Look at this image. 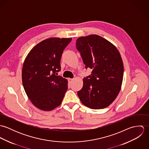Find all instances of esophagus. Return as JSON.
Returning <instances> with one entry per match:
<instances>
[{
    "label": "esophagus",
    "mask_w": 149,
    "mask_h": 149,
    "mask_svg": "<svg viewBox=\"0 0 149 149\" xmlns=\"http://www.w3.org/2000/svg\"><path fill=\"white\" fill-rule=\"evenodd\" d=\"M72 80H73V79H68V83L69 84H70L72 81Z\"/></svg>",
    "instance_id": "1"
}]
</instances>
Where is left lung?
<instances>
[{
  "instance_id": "left-lung-1",
  "label": "left lung",
  "mask_w": 149,
  "mask_h": 149,
  "mask_svg": "<svg viewBox=\"0 0 149 149\" xmlns=\"http://www.w3.org/2000/svg\"><path fill=\"white\" fill-rule=\"evenodd\" d=\"M76 46L85 68L92 70L83 79L79 97L89 108H104L114 101L121 88L124 72L121 56L113 45L97 35L79 38Z\"/></svg>"
}]
</instances>
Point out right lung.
I'll return each instance as SVG.
<instances>
[{"mask_svg": "<svg viewBox=\"0 0 149 149\" xmlns=\"http://www.w3.org/2000/svg\"><path fill=\"white\" fill-rule=\"evenodd\" d=\"M71 41V38L43 40L30 50L24 61L23 88L31 103L41 110L52 111L62 103L68 81L57 73L63 51Z\"/></svg>", "mask_w": 149, "mask_h": 149, "instance_id": "add662e5", "label": "right lung"}]
</instances>
